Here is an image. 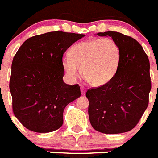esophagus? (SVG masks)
<instances>
[{"label": "esophagus", "instance_id": "esophagus-1", "mask_svg": "<svg viewBox=\"0 0 158 158\" xmlns=\"http://www.w3.org/2000/svg\"><path fill=\"white\" fill-rule=\"evenodd\" d=\"M81 91L82 95H85L86 93V89L84 86H81Z\"/></svg>", "mask_w": 158, "mask_h": 158}]
</instances>
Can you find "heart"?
<instances>
[{
  "mask_svg": "<svg viewBox=\"0 0 158 158\" xmlns=\"http://www.w3.org/2000/svg\"><path fill=\"white\" fill-rule=\"evenodd\" d=\"M121 60L118 43L111 38L95 39L77 43L69 56L62 59V68L69 80L80 75L91 85L98 87L110 81L116 73Z\"/></svg>",
  "mask_w": 158,
  "mask_h": 158,
  "instance_id": "obj_1",
  "label": "heart"
}]
</instances>
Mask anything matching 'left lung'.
I'll return each mask as SVG.
<instances>
[{
    "instance_id": "obj_1",
    "label": "left lung",
    "mask_w": 158,
    "mask_h": 158,
    "mask_svg": "<svg viewBox=\"0 0 158 158\" xmlns=\"http://www.w3.org/2000/svg\"><path fill=\"white\" fill-rule=\"evenodd\" d=\"M118 43L121 60L116 73L100 87L89 89V116L92 127L104 134L127 132L139 122L149 104L151 89L150 61L139 42L116 31L97 33Z\"/></svg>"
}]
</instances>
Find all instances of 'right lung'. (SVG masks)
Here are the masks:
<instances>
[{
	"label": "right lung",
	"instance_id": "right-lung-1",
	"mask_svg": "<svg viewBox=\"0 0 158 158\" xmlns=\"http://www.w3.org/2000/svg\"><path fill=\"white\" fill-rule=\"evenodd\" d=\"M85 35L47 32L29 38L20 46L12 63L9 89L12 111L23 127L48 133L63 124V111L81 96L80 86L63 81L62 57Z\"/></svg>",
	"mask_w": 158,
	"mask_h": 158
}]
</instances>
